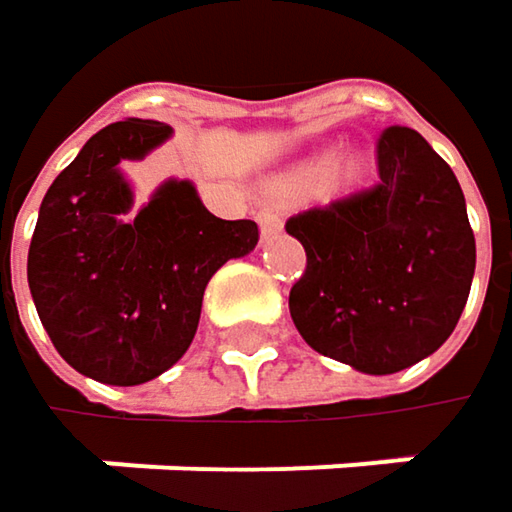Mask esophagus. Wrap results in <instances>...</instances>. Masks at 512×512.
I'll return each instance as SVG.
<instances>
[{
    "label": "esophagus",
    "instance_id": "1",
    "mask_svg": "<svg viewBox=\"0 0 512 512\" xmlns=\"http://www.w3.org/2000/svg\"><path fill=\"white\" fill-rule=\"evenodd\" d=\"M259 226H262V235L271 238V235H277L283 229V218H280V212L274 206H262L259 209Z\"/></svg>",
    "mask_w": 512,
    "mask_h": 512
}]
</instances>
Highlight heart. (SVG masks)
Masks as SVG:
<instances>
[{"mask_svg": "<svg viewBox=\"0 0 512 512\" xmlns=\"http://www.w3.org/2000/svg\"><path fill=\"white\" fill-rule=\"evenodd\" d=\"M330 160L333 156L324 153L318 159L300 161L280 179V185L291 188V191H306L315 185H324L327 191H342L353 182H359V176H362V159L359 156H342L333 165L329 164Z\"/></svg>", "mask_w": 512, "mask_h": 512, "instance_id": "1", "label": "heart"}]
</instances>
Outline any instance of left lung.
I'll return each instance as SVG.
<instances>
[{"mask_svg": "<svg viewBox=\"0 0 512 512\" xmlns=\"http://www.w3.org/2000/svg\"><path fill=\"white\" fill-rule=\"evenodd\" d=\"M374 188L286 224L306 250L288 309L312 351L362 374H395L454 333L475 277L466 197L416 129L377 144Z\"/></svg>", "mask_w": 512, "mask_h": 512, "instance_id": "1", "label": "left lung"}]
</instances>
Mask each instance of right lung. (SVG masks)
<instances>
[{
    "instance_id": "1",
    "label": "right lung",
    "mask_w": 512,
    "mask_h": 512,
    "mask_svg": "<svg viewBox=\"0 0 512 512\" xmlns=\"http://www.w3.org/2000/svg\"><path fill=\"white\" fill-rule=\"evenodd\" d=\"M173 135L156 120L99 129L49 185L29 247V288L55 351L108 386H141L194 342L203 291L259 241L253 221L215 218L191 179H164L135 209L120 161Z\"/></svg>"
}]
</instances>
